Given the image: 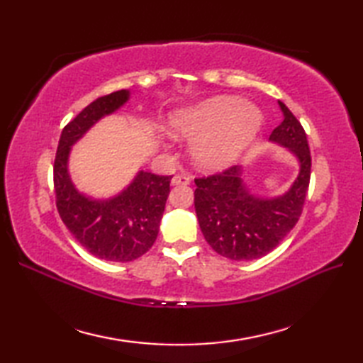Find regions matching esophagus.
I'll list each match as a JSON object with an SVG mask.
<instances>
[{"label":"esophagus","instance_id":"esophagus-1","mask_svg":"<svg viewBox=\"0 0 363 363\" xmlns=\"http://www.w3.org/2000/svg\"><path fill=\"white\" fill-rule=\"evenodd\" d=\"M172 184L173 186H189L190 177L186 174H176V176H173Z\"/></svg>","mask_w":363,"mask_h":363}]
</instances>
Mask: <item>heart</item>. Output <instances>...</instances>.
Returning <instances> with one entry per match:
<instances>
[{"mask_svg":"<svg viewBox=\"0 0 363 363\" xmlns=\"http://www.w3.org/2000/svg\"><path fill=\"white\" fill-rule=\"evenodd\" d=\"M262 115L256 106L234 96H217L176 111L169 128L176 137L194 138L191 156L206 169L233 164L260 128Z\"/></svg>","mask_w":363,"mask_h":363,"instance_id":"1","label":"heart"}]
</instances>
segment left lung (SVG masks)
Listing matches in <instances>:
<instances>
[{"mask_svg": "<svg viewBox=\"0 0 363 363\" xmlns=\"http://www.w3.org/2000/svg\"><path fill=\"white\" fill-rule=\"evenodd\" d=\"M284 120L269 142L284 146L299 164L296 179L279 196H259L243 179L242 167L195 179V211L206 242L230 260H252L273 251L295 228L311 181V150L301 123L279 101Z\"/></svg>", "mask_w": 363, "mask_h": 363, "instance_id": "left-lung-1", "label": "left lung"}]
</instances>
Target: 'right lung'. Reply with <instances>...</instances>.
Listing matches in <instances>:
<instances>
[{"label":"right lung","mask_w":363,"mask_h":363,"mask_svg":"<svg viewBox=\"0 0 363 363\" xmlns=\"http://www.w3.org/2000/svg\"><path fill=\"white\" fill-rule=\"evenodd\" d=\"M129 96V90L113 91L81 111L60 134L54 160L56 206L64 225L91 256L111 262L138 259L156 242L172 176L140 169L118 195L95 199L74 187L68 159L72 146L95 123L125 106Z\"/></svg>","instance_id":"1"}]
</instances>
